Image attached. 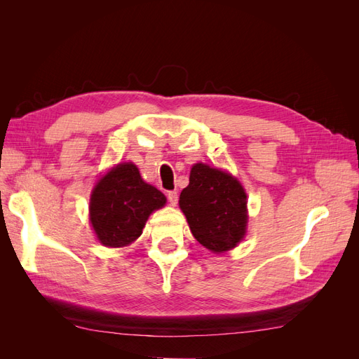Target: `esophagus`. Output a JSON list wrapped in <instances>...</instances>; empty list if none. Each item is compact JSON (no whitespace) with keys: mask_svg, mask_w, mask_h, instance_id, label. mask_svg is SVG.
I'll use <instances>...</instances> for the list:
<instances>
[{"mask_svg":"<svg viewBox=\"0 0 359 359\" xmlns=\"http://www.w3.org/2000/svg\"><path fill=\"white\" fill-rule=\"evenodd\" d=\"M168 201L170 205L175 206L178 203V191L177 190H172L168 193Z\"/></svg>","mask_w":359,"mask_h":359,"instance_id":"1","label":"esophagus"}]
</instances>
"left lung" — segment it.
<instances>
[{"label": "left lung", "mask_w": 359, "mask_h": 359, "mask_svg": "<svg viewBox=\"0 0 359 359\" xmlns=\"http://www.w3.org/2000/svg\"><path fill=\"white\" fill-rule=\"evenodd\" d=\"M180 208L193 236L214 253H224L240 243L247 231V194L231 173L196 163L190 182L180 194Z\"/></svg>", "instance_id": "obj_1"}]
</instances>
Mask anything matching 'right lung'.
Wrapping results in <instances>:
<instances>
[{
  "mask_svg": "<svg viewBox=\"0 0 359 359\" xmlns=\"http://www.w3.org/2000/svg\"><path fill=\"white\" fill-rule=\"evenodd\" d=\"M165 203V194L142 180L136 165L119 163L93 189L90 222L104 247H126L142 235L149 214Z\"/></svg>",
  "mask_w": 359,
  "mask_h": 359,
  "instance_id": "add662e5",
  "label": "right lung"
}]
</instances>
